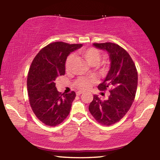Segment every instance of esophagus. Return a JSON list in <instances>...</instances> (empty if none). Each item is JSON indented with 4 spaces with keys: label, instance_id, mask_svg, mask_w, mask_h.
<instances>
[{
    "label": "esophagus",
    "instance_id": "1",
    "mask_svg": "<svg viewBox=\"0 0 160 160\" xmlns=\"http://www.w3.org/2000/svg\"><path fill=\"white\" fill-rule=\"evenodd\" d=\"M83 93H84L83 91H77V92H76V95H77V96H80V95L82 94Z\"/></svg>",
    "mask_w": 160,
    "mask_h": 160
}]
</instances>
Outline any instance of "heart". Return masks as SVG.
I'll return each mask as SVG.
<instances>
[{"mask_svg": "<svg viewBox=\"0 0 160 160\" xmlns=\"http://www.w3.org/2000/svg\"><path fill=\"white\" fill-rule=\"evenodd\" d=\"M78 52H79L80 55L82 56L86 60L87 62L91 66L96 65V64L99 62V61L100 60V52L97 49L94 48V47H89V48L81 49L80 50H79ZM73 60V55H70L69 56H68L66 60L65 64H64V67H65L66 72H70ZM102 67V70L103 71H106V63H103ZM95 81H96V79H95L94 78H80L75 82V85L80 89L87 90L88 89H89L91 84L95 82Z\"/></svg>", "mask_w": 160, "mask_h": 160, "instance_id": "obj_1", "label": "heart"}]
</instances>
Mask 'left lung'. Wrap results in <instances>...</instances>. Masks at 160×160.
Segmentation results:
<instances>
[{"label": "left lung", "instance_id": "left-lung-1", "mask_svg": "<svg viewBox=\"0 0 160 160\" xmlns=\"http://www.w3.org/2000/svg\"><path fill=\"white\" fill-rule=\"evenodd\" d=\"M97 49L106 51L109 56L110 69L98 89H109L107 100L97 95L89 104L91 114L101 124L110 126L120 121L130 109L138 87V71L128 52L117 44L93 43Z\"/></svg>", "mask_w": 160, "mask_h": 160}]
</instances>
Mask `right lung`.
<instances>
[{"instance_id":"add662e5","label":"right lung","mask_w":160,"mask_h":160,"mask_svg":"<svg viewBox=\"0 0 160 160\" xmlns=\"http://www.w3.org/2000/svg\"><path fill=\"white\" fill-rule=\"evenodd\" d=\"M82 46L63 42L51 43L40 50L33 60L27 82L29 103L37 118L45 125L55 127L69 114L76 93L58 92L56 80L65 73L67 56Z\"/></svg>"}]
</instances>
